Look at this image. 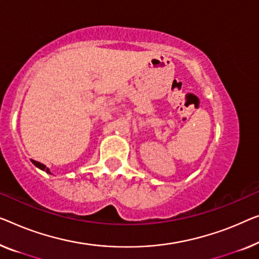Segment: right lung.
Returning <instances> with one entry per match:
<instances>
[{
	"label": "right lung",
	"instance_id": "obj_1",
	"mask_svg": "<svg viewBox=\"0 0 259 259\" xmlns=\"http://www.w3.org/2000/svg\"><path fill=\"white\" fill-rule=\"evenodd\" d=\"M31 161H32V164L34 165V166L36 167H38V168H40L41 171H45L46 173H49V175H51V172H50V168L49 167H46L44 164H41V163H39V161H36V160H32L31 159Z\"/></svg>",
	"mask_w": 259,
	"mask_h": 259
}]
</instances>
